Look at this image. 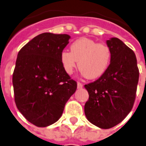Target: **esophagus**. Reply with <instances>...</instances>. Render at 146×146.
Masks as SVG:
<instances>
[{
  "label": "esophagus",
  "instance_id": "obj_1",
  "mask_svg": "<svg viewBox=\"0 0 146 146\" xmlns=\"http://www.w3.org/2000/svg\"><path fill=\"white\" fill-rule=\"evenodd\" d=\"M83 87V84L80 82H78V89H80V88H82Z\"/></svg>",
  "mask_w": 146,
  "mask_h": 146
}]
</instances>
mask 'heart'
I'll list each match as a JSON object with an SVG mask.
<instances>
[{
  "label": "heart",
  "instance_id": "b5f03b06",
  "mask_svg": "<svg viewBox=\"0 0 146 146\" xmlns=\"http://www.w3.org/2000/svg\"><path fill=\"white\" fill-rule=\"evenodd\" d=\"M111 52L104 43H97L89 38H82L70 46V52L64 50L60 61L65 72L72 74L78 62V68L88 79H96L104 74L110 65Z\"/></svg>",
  "mask_w": 146,
  "mask_h": 146
}]
</instances>
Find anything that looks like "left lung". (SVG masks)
Segmentation results:
<instances>
[{"label":"left lung","instance_id":"1","mask_svg":"<svg viewBox=\"0 0 146 146\" xmlns=\"http://www.w3.org/2000/svg\"><path fill=\"white\" fill-rule=\"evenodd\" d=\"M106 43L111 52L108 69L100 78L84 85L89 93L85 115L102 129L116 126L132 110L139 76L133 51L117 38Z\"/></svg>","mask_w":146,"mask_h":146}]
</instances>
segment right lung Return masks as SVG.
<instances>
[{
  "instance_id": "add662e5",
  "label": "right lung",
  "mask_w": 146,
  "mask_h": 146,
  "mask_svg": "<svg viewBox=\"0 0 146 146\" xmlns=\"http://www.w3.org/2000/svg\"><path fill=\"white\" fill-rule=\"evenodd\" d=\"M70 38L66 34H40L17 56L13 74L15 102L25 119L39 127L59 119L77 89V82L65 72L60 61Z\"/></svg>"
}]
</instances>
